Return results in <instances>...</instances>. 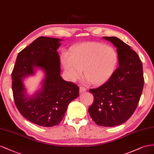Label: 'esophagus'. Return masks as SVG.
<instances>
[{"label":"esophagus","mask_w":154,"mask_h":154,"mask_svg":"<svg viewBox=\"0 0 154 154\" xmlns=\"http://www.w3.org/2000/svg\"><path fill=\"white\" fill-rule=\"evenodd\" d=\"M86 91V89L85 88V87H83V86H81L80 87V88H79L80 93H82V92H85Z\"/></svg>","instance_id":"esophagus-1"}]
</instances>
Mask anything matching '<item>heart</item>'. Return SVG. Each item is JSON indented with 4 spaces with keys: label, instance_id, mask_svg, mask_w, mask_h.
Masks as SVG:
<instances>
[{
    "label": "heart",
    "instance_id": "1",
    "mask_svg": "<svg viewBox=\"0 0 154 154\" xmlns=\"http://www.w3.org/2000/svg\"><path fill=\"white\" fill-rule=\"evenodd\" d=\"M118 62L116 51L99 42H86L73 47L69 54L61 57V63L70 79L75 80L84 69L87 81L95 85L107 82L115 72Z\"/></svg>",
    "mask_w": 154,
    "mask_h": 154
}]
</instances>
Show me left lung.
<instances>
[{
    "instance_id": "left-lung-1",
    "label": "left lung",
    "mask_w": 154,
    "mask_h": 154,
    "mask_svg": "<svg viewBox=\"0 0 154 154\" xmlns=\"http://www.w3.org/2000/svg\"><path fill=\"white\" fill-rule=\"evenodd\" d=\"M117 48L119 66L104 85L90 92L94 97L88 112L99 126L124 123L137 106L144 86L143 65L130 46L116 37H103Z\"/></svg>"
}]
</instances>
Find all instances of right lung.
Masks as SVG:
<instances>
[{
	"instance_id": "obj_1",
	"label": "right lung",
	"mask_w": 154,
	"mask_h": 154,
	"mask_svg": "<svg viewBox=\"0 0 154 154\" xmlns=\"http://www.w3.org/2000/svg\"><path fill=\"white\" fill-rule=\"evenodd\" d=\"M62 39L40 37L19 53L11 74L14 101L26 119L44 127L58 125L69 104L79 97V88L60 76L57 50ZM37 68L45 73L41 88L29 95L23 84L26 77Z\"/></svg>"
}]
</instances>
